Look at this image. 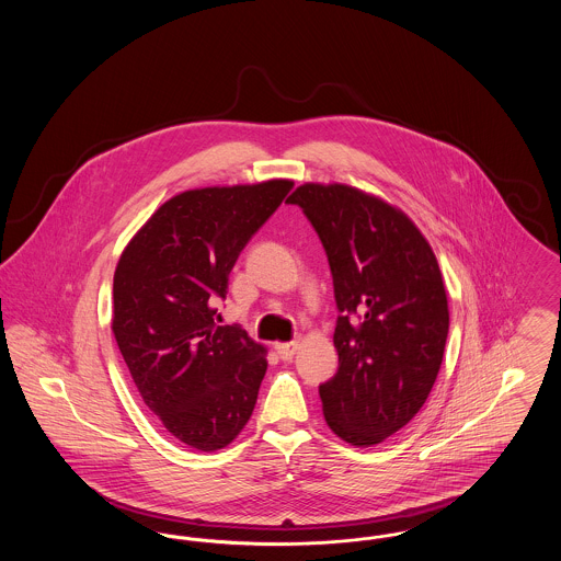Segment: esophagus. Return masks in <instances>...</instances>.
<instances>
[{
    "label": "esophagus",
    "instance_id": "esophagus-1",
    "mask_svg": "<svg viewBox=\"0 0 561 561\" xmlns=\"http://www.w3.org/2000/svg\"><path fill=\"white\" fill-rule=\"evenodd\" d=\"M275 351H277V355H279L284 362H290L294 357V353L298 351V343H296V341H293V343H277Z\"/></svg>",
    "mask_w": 561,
    "mask_h": 561
}]
</instances>
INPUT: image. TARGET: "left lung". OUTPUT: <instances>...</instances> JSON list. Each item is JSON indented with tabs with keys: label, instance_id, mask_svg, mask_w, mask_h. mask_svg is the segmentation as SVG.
<instances>
[{
	"label": "left lung",
	"instance_id": "1",
	"mask_svg": "<svg viewBox=\"0 0 561 561\" xmlns=\"http://www.w3.org/2000/svg\"><path fill=\"white\" fill-rule=\"evenodd\" d=\"M328 256L339 370L320 385L328 427L374 446L408 425L439 373L448 298L437 259L405 214L347 185L307 183L288 197Z\"/></svg>",
	"mask_w": 561,
	"mask_h": 561
}]
</instances>
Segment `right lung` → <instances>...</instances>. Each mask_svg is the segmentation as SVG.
I'll return each instance as SVG.
<instances>
[{
    "mask_svg": "<svg viewBox=\"0 0 561 561\" xmlns=\"http://www.w3.org/2000/svg\"><path fill=\"white\" fill-rule=\"evenodd\" d=\"M293 181L174 195L119 256L113 334L134 385L161 425L188 448L231 444L252 416L265 347L240 325H218L241 250L279 208Z\"/></svg>",
    "mask_w": 561,
    "mask_h": 561,
    "instance_id": "right-lung-1",
    "label": "right lung"
}]
</instances>
